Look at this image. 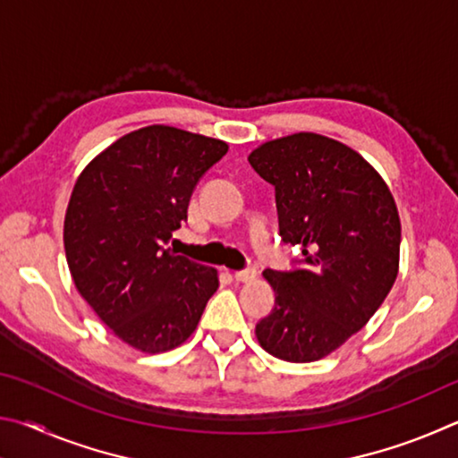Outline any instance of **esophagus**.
<instances>
[{
	"instance_id": "34e87169",
	"label": "esophagus",
	"mask_w": 458,
	"mask_h": 458,
	"mask_svg": "<svg viewBox=\"0 0 458 458\" xmlns=\"http://www.w3.org/2000/svg\"><path fill=\"white\" fill-rule=\"evenodd\" d=\"M234 278H236V281H240V283H250V281H254V278H257V270H254V268L236 270Z\"/></svg>"
}]
</instances>
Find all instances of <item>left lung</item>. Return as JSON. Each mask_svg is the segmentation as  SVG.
<instances>
[{
  "label": "left lung",
  "instance_id": "left-lung-1",
  "mask_svg": "<svg viewBox=\"0 0 458 458\" xmlns=\"http://www.w3.org/2000/svg\"><path fill=\"white\" fill-rule=\"evenodd\" d=\"M248 161L275 185L281 238L303 252L293 270H265L276 297L259 344L278 360L317 361L371 319L396 281V201L360 153L317 133L275 139Z\"/></svg>",
  "mask_w": 458,
  "mask_h": 458
}]
</instances>
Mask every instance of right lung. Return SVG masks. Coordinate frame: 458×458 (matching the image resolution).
I'll return each instance as SVG.
<instances>
[{"label": "right lung", "mask_w": 458, "mask_h": 458, "mask_svg": "<svg viewBox=\"0 0 458 458\" xmlns=\"http://www.w3.org/2000/svg\"><path fill=\"white\" fill-rule=\"evenodd\" d=\"M220 139L151 125L97 155L64 218L72 281L114 335L159 353L188 339L218 289L216 268L167 248L193 190L226 155Z\"/></svg>", "instance_id": "1"}]
</instances>
